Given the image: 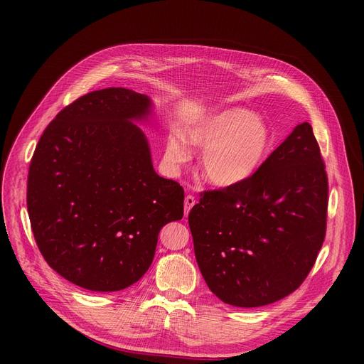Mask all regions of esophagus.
<instances>
[{"instance_id": "obj_1", "label": "esophagus", "mask_w": 364, "mask_h": 364, "mask_svg": "<svg viewBox=\"0 0 364 364\" xmlns=\"http://www.w3.org/2000/svg\"><path fill=\"white\" fill-rule=\"evenodd\" d=\"M195 205H196V198L192 196V195H187L186 199H184V214L188 215L190 209H192Z\"/></svg>"}]
</instances>
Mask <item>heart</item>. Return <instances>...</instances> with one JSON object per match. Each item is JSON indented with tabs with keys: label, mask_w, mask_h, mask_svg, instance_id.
Returning a JSON list of instances; mask_svg holds the SVG:
<instances>
[{
	"label": "heart",
	"mask_w": 364,
	"mask_h": 364,
	"mask_svg": "<svg viewBox=\"0 0 364 364\" xmlns=\"http://www.w3.org/2000/svg\"><path fill=\"white\" fill-rule=\"evenodd\" d=\"M186 137L172 136L166 156L176 166L192 159L190 144L203 150L202 169L206 178L220 187H235L250 180L262 165L270 149L267 124L250 110L221 109L193 122Z\"/></svg>",
	"instance_id": "b5f03b06"
}]
</instances>
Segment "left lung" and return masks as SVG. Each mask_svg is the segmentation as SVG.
I'll return each mask as SVG.
<instances>
[{"instance_id": "left-lung-1", "label": "left lung", "mask_w": 364, "mask_h": 364, "mask_svg": "<svg viewBox=\"0 0 364 364\" xmlns=\"http://www.w3.org/2000/svg\"><path fill=\"white\" fill-rule=\"evenodd\" d=\"M328 176L309 122L242 184L200 195L188 214L199 270L214 295L252 309L296 291L326 235Z\"/></svg>"}]
</instances>
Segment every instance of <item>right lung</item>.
<instances>
[{
	"mask_svg": "<svg viewBox=\"0 0 364 364\" xmlns=\"http://www.w3.org/2000/svg\"><path fill=\"white\" fill-rule=\"evenodd\" d=\"M151 100L112 87L88 92L46 128L29 165L28 213L54 272L94 292L143 277L161 228L183 218L184 190L159 177L144 132Z\"/></svg>",
	"mask_w": 364,
	"mask_h": 364,
	"instance_id": "add662e5",
	"label": "right lung"
}]
</instances>
